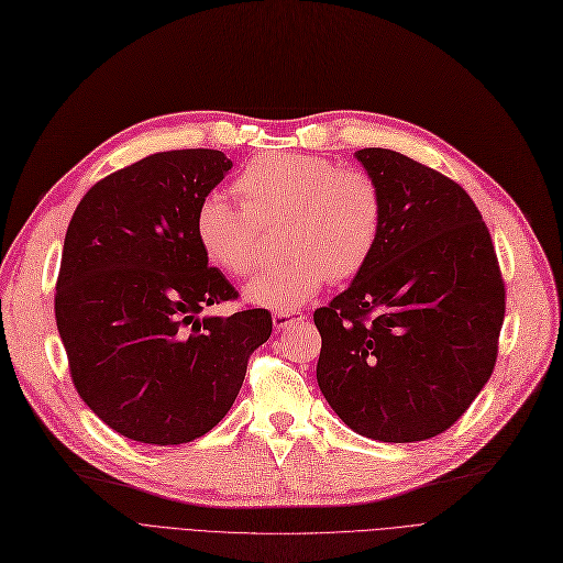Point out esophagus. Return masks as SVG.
Here are the masks:
<instances>
[{
	"instance_id": "esophagus-1",
	"label": "esophagus",
	"mask_w": 563,
	"mask_h": 563,
	"mask_svg": "<svg viewBox=\"0 0 563 563\" xmlns=\"http://www.w3.org/2000/svg\"><path fill=\"white\" fill-rule=\"evenodd\" d=\"M306 321V314L303 312H274V327L276 331H285L289 327H294V323H301Z\"/></svg>"
}]
</instances>
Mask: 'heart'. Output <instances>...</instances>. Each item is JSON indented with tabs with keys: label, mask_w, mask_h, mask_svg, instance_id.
<instances>
[{
	"label": "heart",
	"mask_w": 563,
	"mask_h": 563,
	"mask_svg": "<svg viewBox=\"0 0 563 563\" xmlns=\"http://www.w3.org/2000/svg\"><path fill=\"white\" fill-rule=\"evenodd\" d=\"M242 205L219 194L196 210V240L212 266L232 278L251 276L264 257V232L283 230L287 253L246 287L255 306L289 312L331 280L358 276L383 232V194L367 170L327 157L269 153L234 180Z\"/></svg>",
	"instance_id": "obj_1"
}]
</instances>
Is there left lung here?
<instances>
[{"mask_svg":"<svg viewBox=\"0 0 563 563\" xmlns=\"http://www.w3.org/2000/svg\"><path fill=\"white\" fill-rule=\"evenodd\" d=\"M356 157L380 187L383 232L365 269L314 310L317 383L356 433L427 440L448 431L493 374L505 280L463 187L386 147Z\"/></svg>","mask_w":563,"mask_h":563,"instance_id":"left-lung-1","label":"left lung"}]
</instances>
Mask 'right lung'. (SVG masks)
Wrapping results in <instances>:
<instances>
[{
  "label": "right lung",
  "instance_id": "1",
  "mask_svg": "<svg viewBox=\"0 0 563 563\" xmlns=\"http://www.w3.org/2000/svg\"><path fill=\"white\" fill-rule=\"evenodd\" d=\"M232 168L221 151L143 157L86 191L56 278V329L75 388L96 416L145 445H183L234 404L264 308L198 317L240 294L196 240V210Z\"/></svg>",
  "mask_w": 563,
  "mask_h": 563
}]
</instances>
